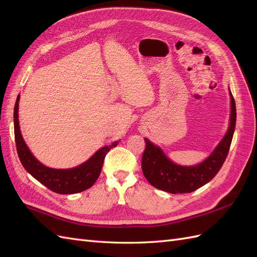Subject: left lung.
Segmentation results:
<instances>
[{
  "label": "left lung",
  "instance_id": "1",
  "mask_svg": "<svg viewBox=\"0 0 257 257\" xmlns=\"http://www.w3.org/2000/svg\"><path fill=\"white\" fill-rule=\"evenodd\" d=\"M230 95V123L220 144L209 157L195 166H180L170 161L160 147L145 138L146 149L142 168L146 179L154 188L172 194L191 193L205 185L219 173L229 151L236 125V104Z\"/></svg>",
  "mask_w": 257,
  "mask_h": 257
}]
</instances>
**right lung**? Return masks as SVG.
<instances>
[{"instance_id": "add662e5", "label": "right lung", "mask_w": 257, "mask_h": 257, "mask_svg": "<svg viewBox=\"0 0 257 257\" xmlns=\"http://www.w3.org/2000/svg\"><path fill=\"white\" fill-rule=\"evenodd\" d=\"M19 99L20 95L17 96L16 104H15L14 131L18 157L22 166L37 181H40L45 186H47L49 190L58 194H75L91 188L99 177L107 152H109V150L112 149L113 147L118 146L119 143L114 142L109 146L100 148L92 158L75 168H49L36 160L34 155L31 153L25 141H23L18 119Z\"/></svg>"}]
</instances>
